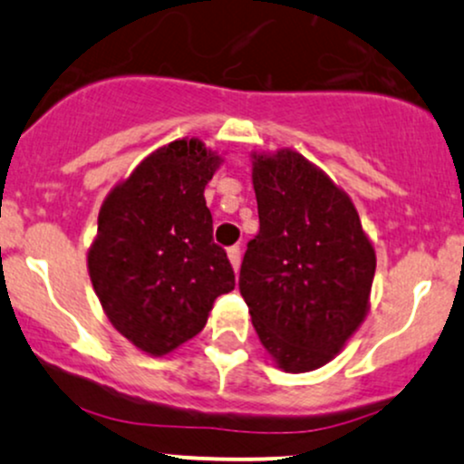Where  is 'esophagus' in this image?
<instances>
[{"mask_svg":"<svg viewBox=\"0 0 464 464\" xmlns=\"http://www.w3.org/2000/svg\"><path fill=\"white\" fill-rule=\"evenodd\" d=\"M228 259H231V266L233 270H239V264H242V250H239V246H231L228 248Z\"/></svg>","mask_w":464,"mask_h":464,"instance_id":"34e87169","label":"esophagus"}]
</instances>
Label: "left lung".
<instances>
[{
  "label": "left lung",
  "instance_id": "obj_1",
  "mask_svg": "<svg viewBox=\"0 0 464 464\" xmlns=\"http://www.w3.org/2000/svg\"><path fill=\"white\" fill-rule=\"evenodd\" d=\"M253 159L259 233L244 253L239 292L279 369L314 371L364 321L375 250L349 196L303 154Z\"/></svg>",
  "mask_w": 464,
  "mask_h": 464
}]
</instances>
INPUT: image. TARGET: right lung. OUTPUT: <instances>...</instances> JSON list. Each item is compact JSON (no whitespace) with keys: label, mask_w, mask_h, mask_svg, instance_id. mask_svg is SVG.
Returning <instances> with one entry per match:
<instances>
[{"label":"right lung","mask_w":464,"mask_h":464,"mask_svg":"<svg viewBox=\"0 0 464 464\" xmlns=\"http://www.w3.org/2000/svg\"><path fill=\"white\" fill-rule=\"evenodd\" d=\"M220 165L198 140L152 152L104 200L89 275L113 327L165 355L202 332L214 301L236 287L214 242L205 185Z\"/></svg>","instance_id":"obj_1"}]
</instances>
